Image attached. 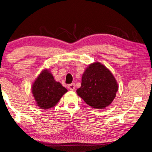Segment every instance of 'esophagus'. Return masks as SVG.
<instances>
[{
    "mask_svg": "<svg viewBox=\"0 0 152 152\" xmlns=\"http://www.w3.org/2000/svg\"><path fill=\"white\" fill-rule=\"evenodd\" d=\"M67 88H68L69 90H74V89H75V83L69 84V85L67 86Z\"/></svg>",
    "mask_w": 152,
    "mask_h": 152,
    "instance_id": "esophagus-1",
    "label": "esophagus"
}]
</instances>
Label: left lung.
<instances>
[{
	"label": "left lung",
	"mask_w": 152,
	"mask_h": 152,
	"mask_svg": "<svg viewBox=\"0 0 152 152\" xmlns=\"http://www.w3.org/2000/svg\"><path fill=\"white\" fill-rule=\"evenodd\" d=\"M118 91V84L111 72L99 63L91 64L82 76L78 96L94 108L102 109L112 103Z\"/></svg>",
	"instance_id": "8db88e82"
}]
</instances>
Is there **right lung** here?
Here are the masks:
<instances>
[{
  "label": "right lung",
  "mask_w": 152,
  "mask_h": 152,
  "mask_svg": "<svg viewBox=\"0 0 152 152\" xmlns=\"http://www.w3.org/2000/svg\"><path fill=\"white\" fill-rule=\"evenodd\" d=\"M67 89L59 82H56L48 70L42 71L32 86V93L39 108H53L58 102Z\"/></svg>",
  "instance_id": "obj_1"
}]
</instances>
